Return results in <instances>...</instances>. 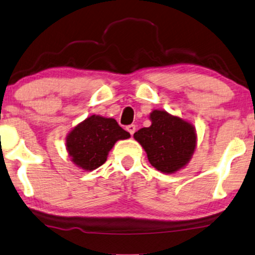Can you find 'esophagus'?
<instances>
[{
  "mask_svg": "<svg viewBox=\"0 0 255 255\" xmlns=\"http://www.w3.org/2000/svg\"><path fill=\"white\" fill-rule=\"evenodd\" d=\"M127 130H128V132H130V134H131V135H133L134 131H135V125H134V124L128 125V127H127Z\"/></svg>",
  "mask_w": 255,
  "mask_h": 255,
  "instance_id": "esophagus-1",
  "label": "esophagus"
}]
</instances>
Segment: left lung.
I'll return each mask as SVG.
<instances>
[{
	"label": "left lung",
	"mask_w": 255,
	"mask_h": 255,
	"mask_svg": "<svg viewBox=\"0 0 255 255\" xmlns=\"http://www.w3.org/2000/svg\"><path fill=\"white\" fill-rule=\"evenodd\" d=\"M151 127L133 134L146 151L148 161L158 171L173 173L184 167L196 148L197 135L193 125L166 111L154 110L150 115Z\"/></svg>",
	"instance_id": "obj_1"
}]
</instances>
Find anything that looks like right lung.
<instances>
[{
	"label": "right lung",
	"mask_w": 255,
	"mask_h": 255,
	"mask_svg": "<svg viewBox=\"0 0 255 255\" xmlns=\"http://www.w3.org/2000/svg\"><path fill=\"white\" fill-rule=\"evenodd\" d=\"M130 133L114 118L91 116L78 124L67 138V148L72 161L84 170H95L107 161L108 153L120 139Z\"/></svg>",
	"instance_id": "right-lung-1"
}]
</instances>
